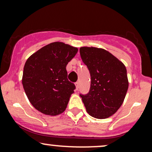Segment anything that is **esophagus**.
<instances>
[{
    "mask_svg": "<svg viewBox=\"0 0 152 152\" xmlns=\"http://www.w3.org/2000/svg\"><path fill=\"white\" fill-rule=\"evenodd\" d=\"M75 87H76V89H78V88H79V82H77L75 83Z\"/></svg>",
    "mask_w": 152,
    "mask_h": 152,
    "instance_id": "esophagus-1",
    "label": "esophagus"
}]
</instances>
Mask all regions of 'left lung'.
Instances as JSON below:
<instances>
[{"label":"left lung","mask_w":152,"mask_h":152,"mask_svg":"<svg viewBox=\"0 0 152 152\" xmlns=\"http://www.w3.org/2000/svg\"><path fill=\"white\" fill-rule=\"evenodd\" d=\"M83 63L91 75L89 94H80L87 112L98 119H105L117 112L128 89L125 65L104 48L83 46L80 48Z\"/></svg>","instance_id":"8db88e82"}]
</instances>
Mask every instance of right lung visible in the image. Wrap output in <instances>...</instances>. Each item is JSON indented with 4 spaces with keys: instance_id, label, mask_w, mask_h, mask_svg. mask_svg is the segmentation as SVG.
Returning a JSON list of instances; mask_svg holds the SVG:
<instances>
[{
    "instance_id": "right-lung-1",
    "label": "right lung",
    "mask_w": 152,
    "mask_h": 152,
    "mask_svg": "<svg viewBox=\"0 0 152 152\" xmlns=\"http://www.w3.org/2000/svg\"><path fill=\"white\" fill-rule=\"evenodd\" d=\"M77 51V48L56 42L28 58L22 85L29 102L41 113L57 115L65 111L75 89L67 78L66 65Z\"/></svg>"
}]
</instances>
